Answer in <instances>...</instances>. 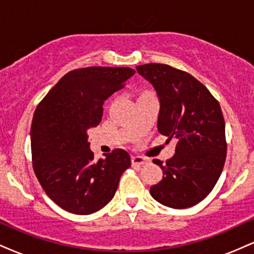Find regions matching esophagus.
I'll return each instance as SVG.
<instances>
[{
	"instance_id": "34e87169",
	"label": "esophagus",
	"mask_w": 254,
	"mask_h": 254,
	"mask_svg": "<svg viewBox=\"0 0 254 254\" xmlns=\"http://www.w3.org/2000/svg\"><path fill=\"white\" fill-rule=\"evenodd\" d=\"M131 164H132V166H137V167H141V166H143V165L147 164V159H145V157L138 156V155L131 156Z\"/></svg>"
}]
</instances>
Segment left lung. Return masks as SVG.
<instances>
[{
  "instance_id": "8db88e82",
  "label": "left lung",
  "mask_w": 254,
  "mask_h": 254,
  "mask_svg": "<svg viewBox=\"0 0 254 254\" xmlns=\"http://www.w3.org/2000/svg\"><path fill=\"white\" fill-rule=\"evenodd\" d=\"M136 69L156 90L157 130L177 139L176 153L165 165L153 160L164 177L151 186L150 194L170 208H190L210 193L226 161V129L220 104L192 75L167 64H143Z\"/></svg>"
}]
</instances>
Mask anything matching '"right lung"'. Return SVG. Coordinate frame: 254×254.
I'll return each mask as SVG.
<instances>
[{
    "mask_svg": "<svg viewBox=\"0 0 254 254\" xmlns=\"http://www.w3.org/2000/svg\"><path fill=\"white\" fill-rule=\"evenodd\" d=\"M135 74L127 66H88L69 71L38 105L31 127L33 170L49 197L64 210L89 215L103 209L130 167L124 149L94 161L88 130L103 105Z\"/></svg>",
    "mask_w": 254,
    "mask_h": 254,
    "instance_id": "obj_1",
    "label": "right lung"
}]
</instances>
